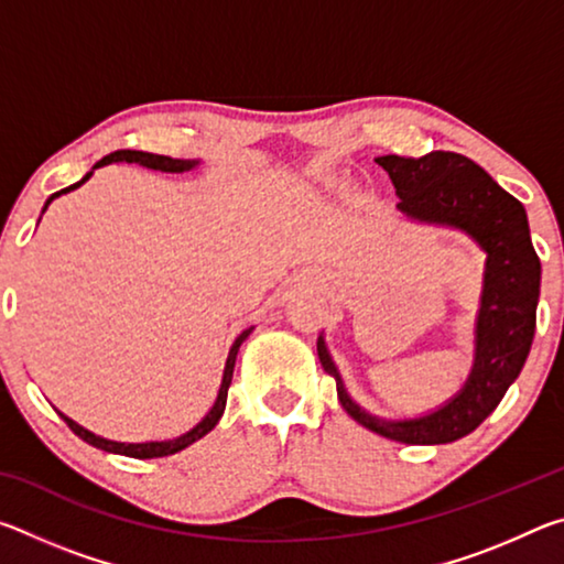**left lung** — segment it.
I'll return each mask as SVG.
<instances>
[{"mask_svg":"<svg viewBox=\"0 0 564 564\" xmlns=\"http://www.w3.org/2000/svg\"><path fill=\"white\" fill-rule=\"evenodd\" d=\"M398 194V208L423 224L460 228L488 253L480 311L475 321V360L460 393L433 413L386 420L362 410L348 395L323 336L318 358L346 413L368 431L405 445L460 441L488 417L520 376L534 336L540 299V259L530 241L528 214L518 198L455 151L410 156H378Z\"/></svg>","mask_w":564,"mask_h":564,"instance_id":"8db88e82","label":"left lung"}]
</instances>
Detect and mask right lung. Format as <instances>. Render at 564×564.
Instances as JSON below:
<instances>
[{"label":"right lung","mask_w":564,"mask_h":564,"mask_svg":"<svg viewBox=\"0 0 564 564\" xmlns=\"http://www.w3.org/2000/svg\"><path fill=\"white\" fill-rule=\"evenodd\" d=\"M113 161H127V164H139V166H147V169H154V171H166V174H181V171H188V169H194V166L198 164V161H184V159H171V156L147 154V151L121 149V151H113V154H109V156H104L101 161H97V164H94V169L107 166V164H113ZM94 169H91L89 174L84 176L82 181H76V184L66 186V188H62V191H56V194H52L50 198H46V204H44V208H42V214L46 212V206H50L56 196L69 194V191L79 188V186L84 184V181H89V176L94 174ZM251 330H253V326L248 328V330H243L241 336H238V338L234 340L231 350H228L226 368H224V380H221V388H218V395H216V403H214V408L208 410V413H206V417L202 420V423H198L196 427H191L188 433L174 437V441H154V443H117V441H107V437L94 435L91 431H87V427H82L79 423H74L72 417H66L64 413H59V410H56V413H59L64 423L72 427V433H74V435H79L84 443H89V445H94V447H99V451H104V453L127 455V457H139V460H147V457H164V455H174V453H178V451H184V447H188L191 443L202 441V437H204L206 433H212V431H214L218 420H221L224 410H226L228 386H231V378H234V366H236L238 348H241V343H243L248 336H251Z\"/></svg>","instance_id":"1"}]
</instances>
